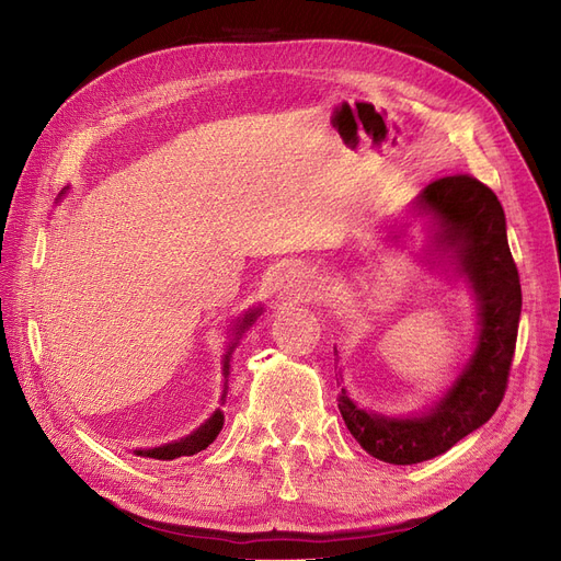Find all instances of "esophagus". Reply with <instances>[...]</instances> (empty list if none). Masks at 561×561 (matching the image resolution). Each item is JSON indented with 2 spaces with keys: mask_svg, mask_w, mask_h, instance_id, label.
I'll list each match as a JSON object with an SVG mask.
<instances>
[{
  "mask_svg": "<svg viewBox=\"0 0 561 561\" xmlns=\"http://www.w3.org/2000/svg\"><path fill=\"white\" fill-rule=\"evenodd\" d=\"M318 295V280L312 276L310 268L304 266H289L274 283V299L278 304H304L316 299Z\"/></svg>",
  "mask_w": 561,
  "mask_h": 561,
  "instance_id": "obj_1",
  "label": "esophagus"
}]
</instances>
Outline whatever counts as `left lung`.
<instances>
[{"mask_svg": "<svg viewBox=\"0 0 561 561\" xmlns=\"http://www.w3.org/2000/svg\"><path fill=\"white\" fill-rule=\"evenodd\" d=\"M414 209L433 216L435 245L458 264L479 304V339L454 387L431 412L396 419L368 412L339 393V410L364 451L391 465H414L449 451L497 412L508 385L523 308L520 276L506 241L497 195L469 174L442 176L416 197Z\"/></svg>", "mask_w": 561, "mask_h": 561, "instance_id": "obj_1", "label": "left lung"}]
</instances>
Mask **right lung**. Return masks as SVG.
Wrapping results in <instances>:
<instances>
[{"mask_svg": "<svg viewBox=\"0 0 561 561\" xmlns=\"http://www.w3.org/2000/svg\"><path fill=\"white\" fill-rule=\"evenodd\" d=\"M260 316V308L257 310H249L245 312V316L239 320V324H237V331H234V343L230 345V350H228V354H226V362H222V375H228L230 373V354H232V350L237 347V343H239V339H241V333L249 329L253 322H255V318ZM222 412L220 410H216L203 425H199L197 431H193L191 435H186V437H182V439H176V442H170V444H163V446H156V449H140V451H136L138 456H145V458H156V460H174V458H182V456H195V454H199V451H205L207 446L218 437V433H220V428H222Z\"/></svg>", "mask_w": 561, "mask_h": 561, "instance_id": "add662e5", "label": "right lung"}]
</instances>
